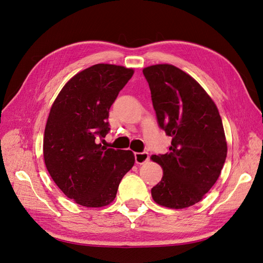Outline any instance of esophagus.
<instances>
[{
	"label": "esophagus",
	"mask_w": 263,
	"mask_h": 263,
	"mask_svg": "<svg viewBox=\"0 0 263 263\" xmlns=\"http://www.w3.org/2000/svg\"><path fill=\"white\" fill-rule=\"evenodd\" d=\"M134 156H135V162L137 164H142L149 160V154L146 153V151H144V153H136Z\"/></svg>",
	"instance_id": "obj_1"
}]
</instances>
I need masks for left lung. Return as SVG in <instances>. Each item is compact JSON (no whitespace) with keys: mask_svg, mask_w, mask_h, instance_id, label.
<instances>
[{"mask_svg":"<svg viewBox=\"0 0 263 263\" xmlns=\"http://www.w3.org/2000/svg\"><path fill=\"white\" fill-rule=\"evenodd\" d=\"M158 124L172 137L169 153L151 159L163 177L151 189L154 201L170 209L200 202L217 181L227 156L218 109L192 77L172 65L142 70Z\"/></svg>","mask_w":263,"mask_h":263,"instance_id":"left-lung-1","label":"left lung"}]
</instances>
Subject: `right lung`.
Instances as JSON below:
<instances>
[{
  "label": "right lung",
  "instance_id": "right-lung-1",
  "mask_svg": "<svg viewBox=\"0 0 263 263\" xmlns=\"http://www.w3.org/2000/svg\"><path fill=\"white\" fill-rule=\"evenodd\" d=\"M133 74L122 66L94 65L71 79L51 106L44 137L47 170L66 196L86 208L113 202L135 163L130 150L99 144L110 129L109 108Z\"/></svg>",
  "mask_w": 263,
  "mask_h": 263
}]
</instances>
